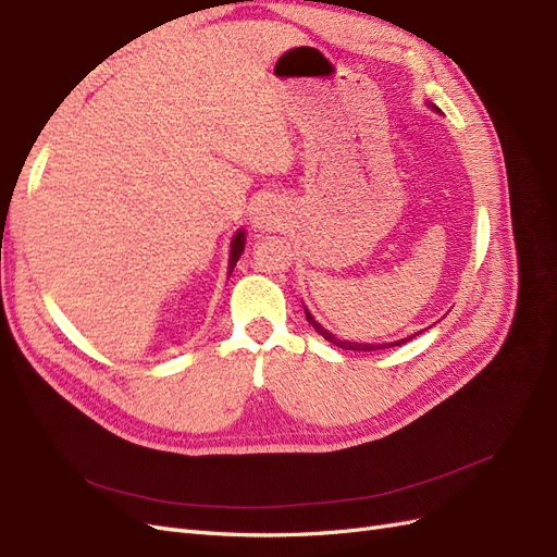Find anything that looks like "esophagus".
Listing matches in <instances>:
<instances>
[{
    "label": "esophagus",
    "instance_id": "esophagus-1",
    "mask_svg": "<svg viewBox=\"0 0 557 557\" xmlns=\"http://www.w3.org/2000/svg\"><path fill=\"white\" fill-rule=\"evenodd\" d=\"M282 224V208L273 199H263L252 208V226L257 231H275Z\"/></svg>",
    "mask_w": 557,
    "mask_h": 557
}]
</instances>
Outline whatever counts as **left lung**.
Here are the masks:
<instances>
[{
    "instance_id": "left-lung-1",
    "label": "left lung",
    "mask_w": 557,
    "mask_h": 557,
    "mask_svg": "<svg viewBox=\"0 0 557 557\" xmlns=\"http://www.w3.org/2000/svg\"><path fill=\"white\" fill-rule=\"evenodd\" d=\"M430 106V109H433L435 113H440V109H437V106L435 103H428ZM302 308H305V305H302ZM305 317H308V321H310V324H312V329L321 335V337H324V339H329V343H333L335 347H343V349H351V351H376V349H388V347H400V345H405L407 343V339H411V337H417L419 333H414V335H407V337H403V339H393V343H351V339H339L337 335H333L331 331H326L324 326H321L319 324V321L312 317V312L308 310V308H305Z\"/></svg>"
}]
</instances>
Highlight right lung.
<instances>
[{"mask_svg":"<svg viewBox=\"0 0 557 557\" xmlns=\"http://www.w3.org/2000/svg\"><path fill=\"white\" fill-rule=\"evenodd\" d=\"M245 252V228H238L236 231V236L231 238V249H228V277H231V273H233V268H236V263H238V259H240V255Z\"/></svg>","mask_w":557,"mask_h":557,"instance_id":"1","label":"right lung"}]
</instances>
